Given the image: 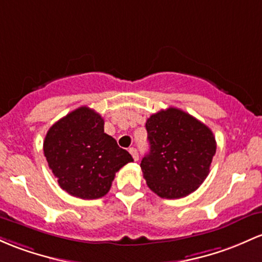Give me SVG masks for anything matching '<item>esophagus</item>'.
I'll return each instance as SVG.
<instances>
[{
  "label": "esophagus",
  "mask_w": 262,
  "mask_h": 262,
  "mask_svg": "<svg viewBox=\"0 0 262 262\" xmlns=\"http://www.w3.org/2000/svg\"><path fill=\"white\" fill-rule=\"evenodd\" d=\"M129 153L132 154V157H133V159L136 160V162H137L138 159H139V154H138V150H137L136 148H130V149H129Z\"/></svg>",
  "instance_id": "esophagus-1"
}]
</instances>
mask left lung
Returning <instances> with one entry per match:
<instances>
[{
    "label": "left lung",
    "instance_id": "left-lung-1",
    "mask_svg": "<svg viewBox=\"0 0 262 262\" xmlns=\"http://www.w3.org/2000/svg\"><path fill=\"white\" fill-rule=\"evenodd\" d=\"M149 153L140 163L151 191L179 199L195 191L210 171L216 142L209 126L178 108L151 114L145 123Z\"/></svg>",
    "mask_w": 262,
    "mask_h": 262
}]
</instances>
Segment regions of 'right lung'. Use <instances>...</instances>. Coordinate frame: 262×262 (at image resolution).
Returning <instances> with one entry per match:
<instances>
[{
  "label": "right lung",
  "mask_w": 262,
  "mask_h": 262,
  "mask_svg": "<svg viewBox=\"0 0 262 262\" xmlns=\"http://www.w3.org/2000/svg\"><path fill=\"white\" fill-rule=\"evenodd\" d=\"M48 166L59 186L80 199H98L116 173L133 158L104 133V120L93 109L79 107L54 123L43 142Z\"/></svg>",
  "instance_id": "obj_1"
}]
</instances>
